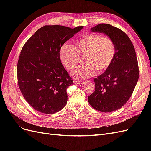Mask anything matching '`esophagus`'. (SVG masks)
Returning <instances> with one entry per match:
<instances>
[{"instance_id": "esophagus-1", "label": "esophagus", "mask_w": 151, "mask_h": 151, "mask_svg": "<svg viewBox=\"0 0 151 151\" xmlns=\"http://www.w3.org/2000/svg\"><path fill=\"white\" fill-rule=\"evenodd\" d=\"M82 83L81 80H79V79H74V83L76 84H81Z\"/></svg>"}]
</instances>
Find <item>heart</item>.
<instances>
[{"mask_svg": "<svg viewBox=\"0 0 151 151\" xmlns=\"http://www.w3.org/2000/svg\"><path fill=\"white\" fill-rule=\"evenodd\" d=\"M116 46L113 40L96 33H88L77 39L75 47L64 43L59 50L60 61L68 70L71 71L84 55L85 64L77 66L72 72L73 77L84 79L101 73L110 66L115 57Z\"/></svg>", "mask_w": 151, "mask_h": 151, "instance_id": "b5f03b06", "label": "heart"}]
</instances>
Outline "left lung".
I'll list each match as a JSON object with an SVG mask.
<instances>
[{"instance_id": "1", "label": "left lung", "mask_w": 151, "mask_h": 151, "mask_svg": "<svg viewBox=\"0 0 151 151\" xmlns=\"http://www.w3.org/2000/svg\"><path fill=\"white\" fill-rule=\"evenodd\" d=\"M91 31L104 33L111 38L116 53L110 66L94 79L95 91L88 96V101L99 111H116L129 99L137 83L139 70L135 50L129 36L115 26L98 24Z\"/></svg>"}]
</instances>
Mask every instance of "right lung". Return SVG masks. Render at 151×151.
Returning a JSON list of instances; mask_svg holds the SVG:
<instances>
[{
  "mask_svg": "<svg viewBox=\"0 0 151 151\" xmlns=\"http://www.w3.org/2000/svg\"><path fill=\"white\" fill-rule=\"evenodd\" d=\"M83 28L44 26L24 45L17 62V83L24 98L35 110L53 114L66 105L67 89L73 81L62 64L59 50Z\"/></svg>",
  "mask_w": 151,
  "mask_h": 151,
  "instance_id": "add662e5",
  "label": "right lung"
}]
</instances>
